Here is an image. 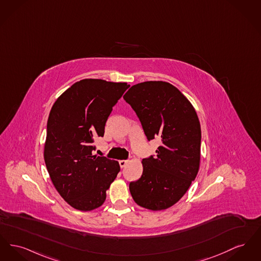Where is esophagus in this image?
<instances>
[{"instance_id": "esophagus-1", "label": "esophagus", "mask_w": 261, "mask_h": 261, "mask_svg": "<svg viewBox=\"0 0 261 261\" xmlns=\"http://www.w3.org/2000/svg\"><path fill=\"white\" fill-rule=\"evenodd\" d=\"M129 162L128 161H125V160H121V161H119V166H120V168L123 169V168H125L126 166H127V164H128Z\"/></svg>"}]
</instances>
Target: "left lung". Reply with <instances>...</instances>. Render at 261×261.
<instances>
[{
	"mask_svg": "<svg viewBox=\"0 0 261 261\" xmlns=\"http://www.w3.org/2000/svg\"><path fill=\"white\" fill-rule=\"evenodd\" d=\"M123 98L136 112L148 141L162 142L155 156L143 159L142 176L129 184L131 195L146 209H168L184 196L199 170L196 111L175 87L162 81L134 85Z\"/></svg>",
	"mask_w": 261,
	"mask_h": 261,
	"instance_id": "8db88e82",
	"label": "left lung"
}]
</instances>
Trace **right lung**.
Here are the masks:
<instances>
[{
	"mask_svg": "<svg viewBox=\"0 0 261 261\" xmlns=\"http://www.w3.org/2000/svg\"><path fill=\"white\" fill-rule=\"evenodd\" d=\"M127 83L85 79L57 98L47 121L44 161L62 198L73 208L91 211L103 204L120 170L118 162L93 155L94 138L103 137L112 108Z\"/></svg>",
	"mask_w": 261,
	"mask_h": 261,
	"instance_id": "right-lung-1",
	"label": "right lung"
}]
</instances>
